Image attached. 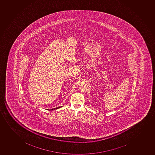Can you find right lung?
I'll use <instances>...</instances> for the list:
<instances>
[{
	"label": "right lung",
	"instance_id": "right-lung-1",
	"mask_svg": "<svg viewBox=\"0 0 155 155\" xmlns=\"http://www.w3.org/2000/svg\"><path fill=\"white\" fill-rule=\"evenodd\" d=\"M57 107V108H54V109H52V110H55V109H57V108H60V107Z\"/></svg>",
	"mask_w": 155,
	"mask_h": 155
}]
</instances>
